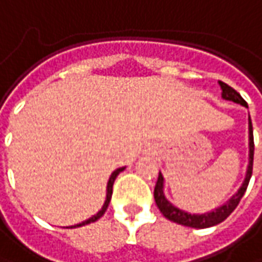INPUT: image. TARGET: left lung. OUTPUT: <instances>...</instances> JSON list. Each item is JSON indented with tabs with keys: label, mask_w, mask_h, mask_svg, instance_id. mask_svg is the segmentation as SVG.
Returning a JSON list of instances; mask_svg holds the SVG:
<instances>
[{
	"label": "left lung",
	"mask_w": 262,
	"mask_h": 262,
	"mask_svg": "<svg viewBox=\"0 0 262 262\" xmlns=\"http://www.w3.org/2000/svg\"><path fill=\"white\" fill-rule=\"evenodd\" d=\"M220 86L222 89V99L229 101H234L238 103L241 106H247V101L244 100L241 97V94L238 93L236 90H234L232 87L228 86L227 83H222L220 81ZM248 130H250V162H248V168H247V175L244 179L241 188L238 189L235 195L229 199L227 204H224L220 208H216L215 211L208 213H189L185 212L182 209L176 208L173 204H170L165 193H163V176L159 172L158 176V182L155 186V201H156V205L159 208V211L163 213L165 218H168L169 221H173L176 224H181L185 227H192V228H209L213 225H218L222 221H225L228 218L229 215L232 213V211L235 209L239 201L244 196V193L247 191V186L250 183L251 175H252V162H254V135H252V123H251V117H248Z\"/></svg>",
	"instance_id": "obj_1"
}]
</instances>
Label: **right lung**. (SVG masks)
I'll list each match as a JSON object with an SVG mask.
<instances>
[{"instance_id":"1","label":"right lung","mask_w":262,"mask_h":262,"mask_svg":"<svg viewBox=\"0 0 262 262\" xmlns=\"http://www.w3.org/2000/svg\"><path fill=\"white\" fill-rule=\"evenodd\" d=\"M122 170H124V168H119L116 169L112 175H110V178H108V182H107V193H106V201H104V204H103V206H101V209L99 211V212L96 213V215H93L92 218H89L87 221H83L81 224H77V225H73V227H70V228H77V227H83V225H87V224H90V222H94V221H97L99 218H101L103 215H104V212H106V209H107L108 206V202H110V199H112V193H113V183H115V179L117 178V175L122 172Z\"/></svg>"}]
</instances>
